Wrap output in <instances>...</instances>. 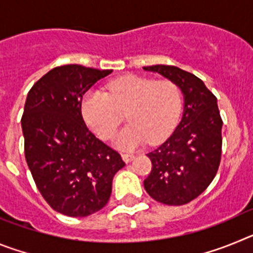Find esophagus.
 <instances>
[{
	"mask_svg": "<svg viewBox=\"0 0 253 253\" xmlns=\"http://www.w3.org/2000/svg\"><path fill=\"white\" fill-rule=\"evenodd\" d=\"M122 158H123V161H124L125 163H129V162H131L134 158H135V156H134V154L124 153V154H122Z\"/></svg>",
	"mask_w": 253,
	"mask_h": 253,
	"instance_id": "obj_1",
	"label": "esophagus"
}]
</instances>
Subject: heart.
<instances>
[{
    "mask_svg": "<svg viewBox=\"0 0 253 253\" xmlns=\"http://www.w3.org/2000/svg\"><path fill=\"white\" fill-rule=\"evenodd\" d=\"M182 110V96L176 84L156 81L135 75L123 76L101 90L87 91L81 101L86 125L101 139H109L128 111L129 125L116 134L114 144L133 151L149 140L158 144L175 130Z\"/></svg>",
    "mask_w": 253,
    "mask_h": 253,
    "instance_id": "1",
    "label": "heart"
}]
</instances>
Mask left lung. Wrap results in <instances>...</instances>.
<instances>
[{"label":"left lung","instance_id":"1","mask_svg":"<svg viewBox=\"0 0 253 253\" xmlns=\"http://www.w3.org/2000/svg\"><path fill=\"white\" fill-rule=\"evenodd\" d=\"M143 69L176 84L184 96V113L175 131L147 154L152 171L144 189L162 204H187L204 193L220 163L223 122L216 97L200 78L177 67L157 64Z\"/></svg>","mask_w":253,"mask_h":253}]
</instances>
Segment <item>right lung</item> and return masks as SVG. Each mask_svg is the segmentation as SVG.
Returning a JSON list of instances; mask_svg holds the SVG:
<instances>
[{"mask_svg": "<svg viewBox=\"0 0 253 253\" xmlns=\"http://www.w3.org/2000/svg\"><path fill=\"white\" fill-rule=\"evenodd\" d=\"M111 72L57 67L26 97L21 119L26 162L45 202L64 215L87 216L102 209L114 176L125 166L118 152L87 129L81 114L84 93Z\"/></svg>", "mask_w": 253, "mask_h": 253, "instance_id": "right-lung-1", "label": "right lung"}]
</instances>
